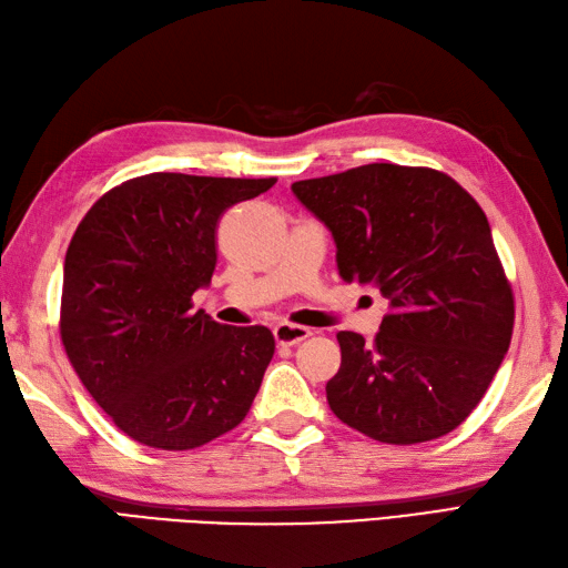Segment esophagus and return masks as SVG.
Listing matches in <instances>:
<instances>
[{
    "mask_svg": "<svg viewBox=\"0 0 568 568\" xmlns=\"http://www.w3.org/2000/svg\"><path fill=\"white\" fill-rule=\"evenodd\" d=\"M313 332L303 325H292V323H280L274 327V339L282 347H294V344H301L303 339H308Z\"/></svg>",
    "mask_w": 568,
    "mask_h": 568,
    "instance_id": "esophagus-1",
    "label": "esophagus"
}]
</instances>
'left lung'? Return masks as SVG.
<instances>
[{
    "label": "left lung",
    "mask_w": 568,
    "mask_h": 568,
    "mask_svg": "<svg viewBox=\"0 0 568 568\" xmlns=\"http://www.w3.org/2000/svg\"><path fill=\"white\" fill-rule=\"evenodd\" d=\"M292 190L329 229L342 280L390 306L371 344L337 335L329 409L381 444L446 436L479 405L514 335L487 214L450 175L414 165L368 163Z\"/></svg>",
    "instance_id": "left-lung-1"
}]
</instances>
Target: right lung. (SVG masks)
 I'll return each mask as SVG.
<instances>
[{
    "label": "right lung",
    "mask_w": 568,
    "mask_h": 568,
    "mask_svg": "<svg viewBox=\"0 0 568 568\" xmlns=\"http://www.w3.org/2000/svg\"><path fill=\"white\" fill-rule=\"evenodd\" d=\"M276 178L149 173L95 202L64 257L60 335L77 376L120 432L161 450L239 426L272 362L265 325L192 311L216 267V224Z\"/></svg>",
    "instance_id": "1"
}]
</instances>
